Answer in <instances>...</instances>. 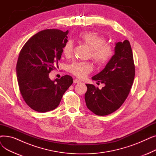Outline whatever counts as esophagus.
I'll list each match as a JSON object with an SVG mask.
<instances>
[{
  "mask_svg": "<svg viewBox=\"0 0 156 156\" xmlns=\"http://www.w3.org/2000/svg\"><path fill=\"white\" fill-rule=\"evenodd\" d=\"M73 81H74V83H81V81L78 80V79H75Z\"/></svg>",
  "mask_w": 156,
  "mask_h": 156,
  "instance_id": "34e87169",
  "label": "esophagus"
}]
</instances>
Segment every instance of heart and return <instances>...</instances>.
I'll return each instance as SVG.
<instances>
[{
	"label": "heart",
	"instance_id": "1",
	"mask_svg": "<svg viewBox=\"0 0 156 156\" xmlns=\"http://www.w3.org/2000/svg\"><path fill=\"white\" fill-rule=\"evenodd\" d=\"M80 39L92 49V57L99 65H105L112 58L114 52L112 46L105 44V38L97 33L83 31L79 35ZM74 44L71 40L66 42L62 52L66 57H70L73 52ZM92 69L90 64L85 62H74L68 66V71L79 78H84Z\"/></svg>",
	"mask_w": 156,
	"mask_h": 156
}]
</instances>
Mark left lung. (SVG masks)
<instances>
[{"mask_svg": "<svg viewBox=\"0 0 156 156\" xmlns=\"http://www.w3.org/2000/svg\"><path fill=\"white\" fill-rule=\"evenodd\" d=\"M114 52L105 68L92 78L105 86L100 90L86 84V105L98 116L108 115L118 109L126 99L134 80L135 64L129 41L116 43Z\"/></svg>", "mask_w": 156, "mask_h": 156, "instance_id": "1", "label": "left lung"}]
</instances>
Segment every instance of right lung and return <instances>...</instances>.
Listing matches in <instances>:
<instances>
[{
	"label": "right lung",
	"mask_w": 156,
	"mask_h": 156,
	"mask_svg": "<svg viewBox=\"0 0 156 156\" xmlns=\"http://www.w3.org/2000/svg\"><path fill=\"white\" fill-rule=\"evenodd\" d=\"M68 30L41 31L30 38L20 51L16 75L20 90L30 108L40 112L55 109L72 85L71 76L51 80L49 73L58 66Z\"/></svg>",
	"instance_id": "add662e5"
}]
</instances>
